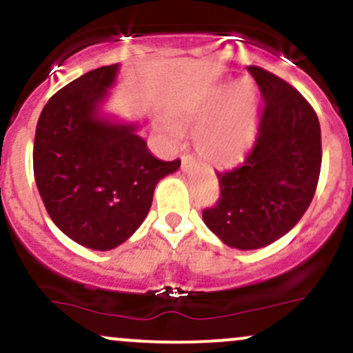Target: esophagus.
<instances>
[{"label": "esophagus", "instance_id": "34e87169", "mask_svg": "<svg viewBox=\"0 0 353 353\" xmlns=\"http://www.w3.org/2000/svg\"><path fill=\"white\" fill-rule=\"evenodd\" d=\"M194 161H195L194 156H190V154H182V158H181L182 169H184V171H188L190 165L194 164Z\"/></svg>", "mask_w": 353, "mask_h": 353}]
</instances>
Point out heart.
Returning a JSON list of instances; mask_svg holds the SVG:
<instances>
[{"instance_id":"1","label":"heart","mask_w":353,"mask_h":353,"mask_svg":"<svg viewBox=\"0 0 353 353\" xmlns=\"http://www.w3.org/2000/svg\"><path fill=\"white\" fill-rule=\"evenodd\" d=\"M258 92L250 80L222 85L188 118L195 126V146L205 159L217 164L233 163L243 156L256 131ZM171 134L176 128L168 126Z\"/></svg>"}]
</instances>
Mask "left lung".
I'll use <instances>...</instances> for the list:
<instances>
[{
    "label": "left lung",
    "instance_id": "8db88e82",
    "mask_svg": "<svg viewBox=\"0 0 353 353\" xmlns=\"http://www.w3.org/2000/svg\"><path fill=\"white\" fill-rule=\"evenodd\" d=\"M263 97L260 125L243 163L215 171L220 197L202 219L225 245L256 250L299 222L319 182L322 146L317 114L278 75L250 65Z\"/></svg>",
    "mask_w": 353,
    "mask_h": 353
}]
</instances>
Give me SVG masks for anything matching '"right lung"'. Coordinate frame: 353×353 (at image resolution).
I'll return each mask as SVG.
<instances>
[{"label":"right lung","mask_w":353,"mask_h":353,"mask_svg":"<svg viewBox=\"0 0 353 353\" xmlns=\"http://www.w3.org/2000/svg\"><path fill=\"white\" fill-rule=\"evenodd\" d=\"M118 63L67 83L42 110L32 165L49 217L69 239L90 250L117 248L151 209L156 184L181 159L161 161L136 134L138 126L100 117Z\"/></svg>","instance_id":"add662e5"}]
</instances>
